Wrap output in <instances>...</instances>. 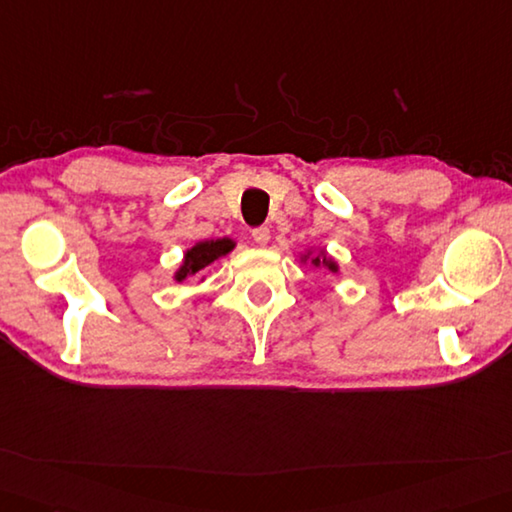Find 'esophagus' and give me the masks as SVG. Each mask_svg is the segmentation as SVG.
Listing matches in <instances>:
<instances>
[{
  "mask_svg": "<svg viewBox=\"0 0 512 512\" xmlns=\"http://www.w3.org/2000/svg\"><path fill=\"white\" fill-rule=\"evenodd\" d=\"M252 238H254V243H256V245L265 247V245L269 243V238H271V234H269V227H256L254 232H252Z\"/></svg>",
  "mask_w": 512,
  "mask_h": 512,
  "instance_id": "esophagus-1",
  "label": "esophagus"
}]
</instances>
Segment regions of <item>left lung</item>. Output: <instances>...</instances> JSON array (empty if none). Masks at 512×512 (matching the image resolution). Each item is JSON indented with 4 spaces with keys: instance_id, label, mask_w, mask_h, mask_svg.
<instances>
[{
    "instance_id": "1",
    "label": "left lung",
    "mask_w": 512,
    "mask_h": 512,
    "mask_svg": "<svg viewBox=\"0 0 512 512\" xmlns=\"http://www.w3.org/2000/svg\"><path fill=\"white\" fill-rule=\"evenodd\" d=\"M300 265H311L316 269H325L329 274H340V263L327 254L325 247L305 249V254H300Z\"/></svg>"
}]
</instances>
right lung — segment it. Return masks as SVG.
Here are the masks:
<instances>
[{
	"mask_svg": "<svg viewBox=\"0 0 512 512\" xmlns=\"http://www.w3.org/2000/svg\"><path fill=\"white\" fill-rule=\"evenodd\" d=\"M236 247V241L232 238H205V241H198L192 247H187L183 252L181 265L174 269L172 280L176 283H183V280L198 276V283H203L205 276H201L207 267H212L218 260H223L232 249Z\"/></svg>",
	"mask_w": 512,
	"mask_h": 512,
	"instance_id": "1",
	"label": "right lung"
}]
</instances>
